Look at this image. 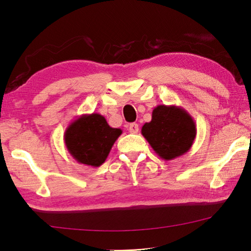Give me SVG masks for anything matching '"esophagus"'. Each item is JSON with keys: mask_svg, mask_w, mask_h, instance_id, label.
Returning <instances> with one entry per match:
<instances>
[{"mask_svg": "<svg viewBox=\"0 0 251 251\" xmlns=\"http://www.w3.org/2000/svg\"><path fill=\"white\" fill-rule=\"evenodd\" d=\"M128 130L131 134H137V132L139 131V125H138L137 123H131L128 126Z\"/></svg>", "mask_w": 251, "mask_h": 251, "instance_id": "esophagus-1", "label": "esophagus"}]
</instances>
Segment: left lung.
Returning <instances> with one entry per match:
<instances>
[{"mask_svg":"<svg viewBox=\"0 0 251 251\" xmlns=\"http://www.w3.org/2000/svg\"><path fill=\"white\" fill-rule=\"evenodd\" d=\"M141 134L159 157L172 161L193 146L196 125L193 117L181 106L159 104L153 109L151 122L142 126Z\"/></svg>","mask_w":251,"mask_h":251,"instance_id":"1","label":"left lung"}]
</instances>
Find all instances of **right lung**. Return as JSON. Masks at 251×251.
Returning <instances> with one entry per match:
<instances>
[{
    "instance_id": "add662e5",
    "label": "right lung",
    "mask_w": 251,
    "mask_h": 251,
    "mask_svg": "<svg viewBox=\"0 0 251 251\" xmlns=\"http://www.w3.org/2000/svg\"><path fill=\"white\" fill-rule=\"evenodd\" d=\"M122 129L111 127L98 113L83 114L73 120L65 131L68 152L78 163L92 167L102 165Z\"/></svg>"
}]
</instances>
